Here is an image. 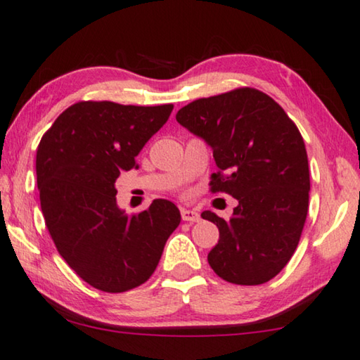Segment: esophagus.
Here are the masks:
<instances>
[{"mask_svg": "<svg viewBox=\"0 0 360 360\" xmlns=\"http://www.w3.org/2000/svg\"><path fill=\"white\" fill-rule=\"evenodd\" d=\"M181 219L185 220V222H199V214L196 211H191V209H181Z\"/></svg>", "mask_w": 360, "mask_h": 360, "instance_id": "1", "label": "esophagus"}]
</instances>
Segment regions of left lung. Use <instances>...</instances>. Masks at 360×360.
I'll return each instance as SVG.
<instances>
[{"label": "left lung", "mask_w": 360, "mask_h": 360, "mask_svg": "<svg viewBox=\"0 0 360 360\" xmlns=\"http://www.w3.org/2000/svg\"><path fill=\"white\" fill-rule=\"evenodd\" d=\"M175 119L212 148L219 170L211 191L238 201L230 220L201 214L219 229L209 265L235 285L272 280L295 254L309 209V162L297 127L278 103L250 86L196 99Z\"/></svg>", "instance_id": "left-lung-1"}]
</instances>
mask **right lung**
I'll use <instances>...</instances> for the list:
<instances>
[{"label":"right lung","instance_id":"right-lung-1","mask_svg":"<svg viewBox=\"0 0 360 360\" xmlns=\"http://www.w3.org/2000/svg\"><path fill=\"white\" fill-rule=\"evenodd\" d=\"M172 109L80 101L41 136L37 184L43 217L58 252L93 288L124 292L145 283L180 224L179 207L167 199H154L134 215L115 201V180L138 167V153Z\"/></svg>","mask_w":360,"mask_h":360}]
</instances>
